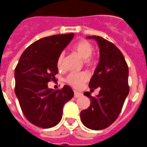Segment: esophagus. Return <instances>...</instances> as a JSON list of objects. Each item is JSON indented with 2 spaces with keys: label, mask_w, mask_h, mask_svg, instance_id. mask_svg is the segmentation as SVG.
I'll use <instances>...</instances> for the list:
<instances>
[{
  "label": "esophagus",
  "mask_w": 147,
  "mask_h": 147,
  "mask_svg": "<svg viewBox=\"0 0 147 147\" xmlns=\"http://www.w3.org/2000/svg\"><path fill=\"white\" fill-rule=\"evenodd\" d=\"M81 95H82V94L80 92H74V97H75V98H79V97H81Z\"/></svg>",
  "instance_id": "obj_1"
}]
</instances>
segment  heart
Returning a JSON list of instances; mask_svg holds the SVG:
<instances>
[{"instance_id":"obj_1","label":"heart","mask_w":147,"mask_h":147,"mask_svg":"<svg viewBox=\"0 0 147 147\" xmlns=\"http://www.w3.org/2000/svg\"><path fill=\"white\" fill-rule=\"evenodd\" d=\"M73 50L76 52L84 59V63L86 66H93L96 63V57L93 55L95 47L91 42L86 39H82L75 43L73 47ZM64 52H61L57 58L56 64L59 69L63 68L65 60ZM89 78V75L86 72H71L66 78V82L70 86L75 88H79L82 86Z\"/></svg>"}]
</instances>
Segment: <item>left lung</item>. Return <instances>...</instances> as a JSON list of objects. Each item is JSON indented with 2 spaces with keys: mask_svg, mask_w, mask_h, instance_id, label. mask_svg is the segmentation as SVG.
I'll list each match as a JSON object with an SVG mask.
<instances>
[{
  "mask_svg": "<svg viewBox=\"0 0 147 147\" xmlns=\"http://www.w3.org/2000/svg\"><path fill=\"white\" fill-rule=\"evenodd\" d=\"M94 38L100 47V61L89 81L92 90L100 88L99 94L92 97L89 92L84 95L90 98V105L81 112V119L90 129L100 130L109 127L123 108L129 92V68L122 52L112 42L100 36Z\"/></svg>",
  "mask_w": 147,
  "mask_h": 147,
  "instance_id": "8db88e82",
  "label": "left lung"
}]
</instances>
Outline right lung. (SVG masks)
<instances>
[{
    "label": "right lung",
    "mask_w": 147,
    "mask_h": 147,
    "mask_svg": "<svg viewBox=\"0 0 147 147\" xmlns=\"http://www.w3.org/2000/svg\"><path fill=\"white\" fill-rule=\"evenodd\" d=\"M73 37L69 33L36 40L24 50L15 67V94L24 116L36 127L56 126L62 118L64 104L74 96L67 85L54 90L47 84L55 80L57 58Z\"/></svg>",
    "instance_id": "add662e5"
}]
</instances>
